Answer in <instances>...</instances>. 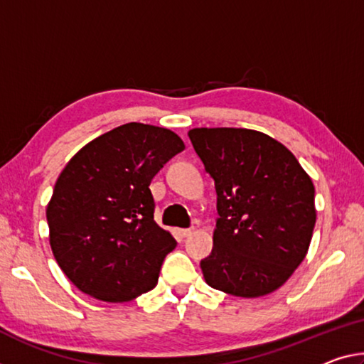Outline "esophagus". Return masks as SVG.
Here are the masks:
<instances>
[{
	"instance_id": "obj_1",
	"label": "esophagus",
	"mask_w": 364,
	"mask_h": 364,
	"mask_svg": "<svg viewBox=\"0 0 364 364\" xmlns=\"http://www.w3.org/2000/svg\"><path fill=\"white\" fill-rule=\"evenodd\" d=\"M192 232H193L192 228H190V229H181V236H183V237L192 236Z\"/></svg>"
}]
</instances>
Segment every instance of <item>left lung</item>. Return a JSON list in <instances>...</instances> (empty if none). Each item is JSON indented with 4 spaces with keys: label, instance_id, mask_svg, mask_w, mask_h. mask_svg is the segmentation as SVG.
<instances>
[{
    "label": "left lung",
    "instance_id": "8db88e82",
    "mask_svg": "<svg viewBox=\"0 0 364 364\" xmlns=\"http://www.w3.org/2000/svg\"><path fill=\"white\" fill-rule=\"evenodd\" d=\"M188 138L213 177L218 220L200 262L211 288L259 298L304 260L316 225L314 183L284 144L247 128H193Z\"/></svg>",
    "mask_w": 364,
    "mask_h": 364
}]
</instances>
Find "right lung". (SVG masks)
Returning <instances> with one entry per match:
<instances>
[{
    "mask_svg": "<svg viewBox=\"0 0 364 364\" xmlns=\"http://www.w3.org/2000/svg\"><path fill=\"white\" fill-rule=\"evenodd\" d=\"M186 144L163 127L125 124L68 161L47 205L50 247L70 282L105 303L158 284L176 239L154 221L149 183Z\"/></svg>",
    "mask_w": 364,
    "mask_h": 364,
    "instance_id": "1",
    "label": "right lung"
}]
</instances>
